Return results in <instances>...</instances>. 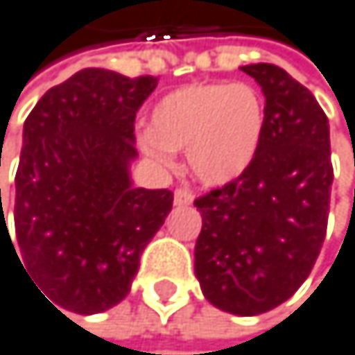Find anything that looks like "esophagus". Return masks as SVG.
Masks as SVG:
<instances>
[{
    "instance_id": "obj_1",
    "label": "esophagus",
    "mask_w": 355,
    "mask_h": 355,
    "mask_svg": "<svg viewBox=\"0 0 355 355\" xmlns=\"http://www.w3.org/2000/svg\"><path fill=\"white\" fill-rule=\"evenodd\" d=\"M193 202V191L187 189V187H179L174 191V205H179V207H187Z\"/></svg>"
}]
</instances>
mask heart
Returning a JSON list of instances; mask_svg holds the SVG:
<instances>
[{
	"mask_svg": "<svg viewBox=\"0 0 355 355\" xmlns=\"http://www.w3.org/2000/svg\"><path fill=\"white\" fill-rule=\"evenodd\" d=\"M263 133L265 103L254 88L200 81L168 92L155 105L139 146L162 166L172 164L170 150H187L189 168L202 183L224 185L254 162Z\"/></svg>",
	"mask_w": 355,
	"mask_h": 355,
	"instance_id": "1",
	"label": "heart"
}]
</instances>
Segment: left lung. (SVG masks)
<instances>
[{
    "label": "left lung",
    "instance_id": "obj_1",
    "mask_svg": "<svg viewBox=\"0 0 355 355\" xmlns=\"http://www.w3.org/2000/svg\"><path fill=\"white\" fill-rule=\"evenodd\" d=\"M241 71L265 94V133L250 168L196 198L202 228L196 278L232 315H261L291 297L319 257L330 213L328 116L309 88L276 64Z\"/></svg>",
    "mask_w": 355,
    "mask_h": 355
}]
</instances>
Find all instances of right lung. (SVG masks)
<instances>
[{"instance_id": "right-lung-1", "label": "right lung", "mask_w": 355, "mask_h": 355, "mask_svg": "<svg viewBox=\"0 0 355 355\" xmlns=\"http://www.w3.org/2000/svg\"><path fill=\"white\" fill-rule=\"evenodd\" d=\"M155 88L153 75L83 69L46 90L25 120L15 176L23 259L15 254L53 309L94 315L123 302L139 254L172 209L170 189L129 179L135 114ZM1 235L15 248L3 209L0 243Z\"/></svg>"}]
</instances>
